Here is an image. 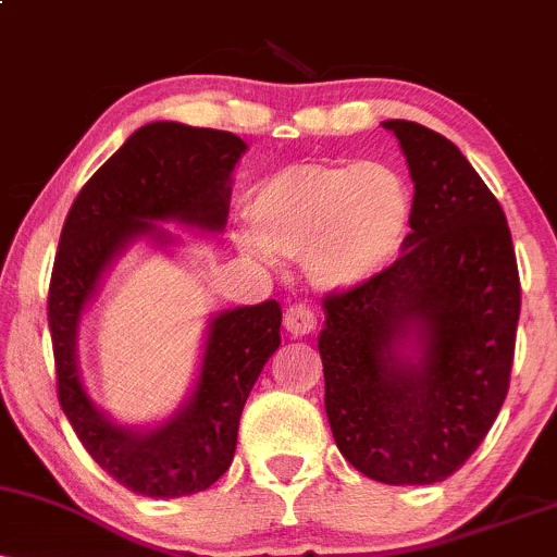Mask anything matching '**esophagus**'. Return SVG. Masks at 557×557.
<instances>
[{"instance_id": "esophagus-1", "label": "esophagus", "mask_w": 557, "mask_h": 557, "mask_svg": "<svg viewBox=\"0 0 557 557\" xmlns=\"http://www.w3.org/2000/svg\"><path fill=\"white\" fill-rule=\"evenodd\" d=\"M317 327V317L314 311H311V306L306 304H293L285 309V330L290 332V335H309L311 330Z\"/></svg>"}]
</instances>
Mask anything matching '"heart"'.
I'll return each mask as SVG.
<instances>
[{"label": "heart", "mask_w": 557, "mask_h": 557, "mask_svg": "<svg viewBox=\"0 0 557 557\" xmlns=\"http://www.w3.org/2000/svg\"><path fill=\"white\" fill-rule=\"evenodd\" d=\"M243 246L259 257L304 259L319 290H350L398 253L411 190L382 162H298L261 177L246 196Z\"/></svg>", "instance_id": "1"}]
</instances>
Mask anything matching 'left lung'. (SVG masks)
Instances as JSON below:
<instances>
[{
    "label": "left lung",
    "mask_w": 557,
    "mask_h": 557,
    "mask_svg": "<svg viewBox=\"0 0 557 557\" xmlns=\"http://www.w3.org/2000/svg\"><path fill=\"white\" fill-rule=\"evenodd\" d=\"M411 233L387 270L327 293L319 356L345 461L385 484L456 474L508 395L521 283L503 207L445 136L408 120Z\"/></svg>",
    "instance_id": "8db88e82"
}]
</instances>
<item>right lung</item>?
<instances>
[{
    "label": "right lung",
    "mask_w": 557,
    "mask_h": 557,
    "mask_svg": "<svg viewBox=\"0 0 557 557\" xmlns=\"http://www.w3.org/2000/svg\"><path fill=\"white\" fill-rule=\"evenodd\" d=\"M246 144L227 131L183 123L138 127L81 188L62 225L49 283L57 398L101 469L146 497L201 492L230 469L243 406L280 345L277 300L222 311L209 324L201 374L188 403L151 430L112 424L81 382L78 322L101 274L127 243L170 235L154 220H177L209 233L227 222L230 175Z\"/></svg>",
    "instance_id": "add662e5"
}]
</instances>
